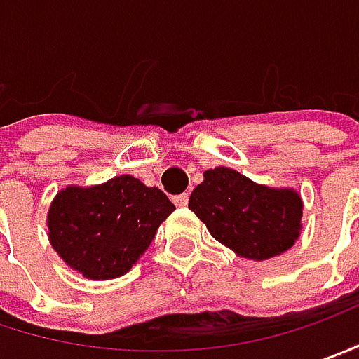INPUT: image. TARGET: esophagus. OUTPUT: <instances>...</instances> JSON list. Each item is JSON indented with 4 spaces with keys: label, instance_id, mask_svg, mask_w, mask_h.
<instances>
[{
    "label": "esophagus",
    "instance_id": "1",
    "mask_svg": "<svg viewBox=\"0 0 359 359\" xmlns=\"http://www.w3.org/2000/svg\"><path fill=\"white\" fill-rule=\"evenodd\" d=\"M172 203H175L177 207H187V205H189V193L177 195L175 198H172Z\"/></svg>",
    "mask_w": 359,
    "mask_h": 359
}]
</instances>
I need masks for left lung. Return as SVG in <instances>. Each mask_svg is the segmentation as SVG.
<instances>
[{
  "mask_svg": "<svg viewBox=\"0 0 359 359\" xmlns=\"http://www.w3.org/2000/svg\"><path fill=\"white\" fill-rule=\"evenodd\" d=\"M203 177L191 193L189 209L239 257H277L299 239L304 201L295 189L259 184L226 166L209 168Z\"/></svg>",
  "mask_w": 359,
  "mask_h": 359,
  "instance_id": "8db88e82",
  "label": "left lung"
}]
</instances>
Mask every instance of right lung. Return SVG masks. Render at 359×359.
Instances as JSON below:
<instances>
[{"mask_svg": "<svg viewBox=\"0 0 359 359\" xmlns=\"http://www.w3.org/2000/svg\"><path fill=\"white\" fill-rule=\"evenodd\" d=\"M175 210L161 189L120 175L92 187L70 184L48 210V239L60 259L92 281L128 273Z\"/></svg>", "mask_w": 359, "mask_h": 359, "instance_id": "obj_1", "label": "right lung"}]
</instances>
